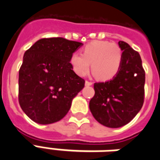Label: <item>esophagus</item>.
I'll return each mask as SVG.
<instances>
[{"instance_id": "34e87169", "label": "esophagus", "mask_w": 160, "mask_h": 160, "mask_svg": "<svg viewBox=\"0 0 160 160\" xmlns=\"http://www.w3.org/2000/svg\"><path fill=\"white\" fill-rule=\"evenodd\" d=\"M86 86H92V82H91V81H88V80H86Z\"/></svg>"}]
</instances>
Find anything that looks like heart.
Wrapping results in <instances>:
<instances>
[{"mask_svg":"<svg viewBox=\"0 0 160 160\" xmlns=\"http://www.w3.org/2000/svg\"><path fill=\"white\" fill-rule=\"evenodd\" d=\"M123 53L115 43L105 41H94L84 47L83 54L74 52L71 55L70 64L79 76L87 74L91 67L93 74L102 80L113 79L121 67Z\"/></svg>","mask_w":160,"mask_h":160,"instance_id":"b5f03b06","label":"heart"}]
</instances>
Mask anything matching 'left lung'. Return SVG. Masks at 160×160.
<instances>
[{"instance_id":"left-lung-1","label":"left lung","mask_w":160,"mask_h":160,"mask_svg":"<svg viewBox=\"0 0 160 160\" xmlns=\"http://www.w3.org/2000/svg\"><path fill=\"white\" fill-rule=\"evenodd\" d=\"M123 60L112 80L94 84L95 95L89 103L97 121L109 128L128 124L142 107L145 71L139 53L125 41H119Z\"/></svg>"}]
</instances>
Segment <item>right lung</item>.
Segmentation results:
<instances>
[{
	"label": "right lung",
	"instance_id": "add662e5",
	"mask_svg": "<svg viewBox=\"0 0 160 160\" xmlns=\"http://www.w3.org/2000/svg\"><path fill=\"white\" fill-rule=\"evenodd\" d=\"M83 44L64 38H44L23 55L18 74V101L33 121L58 122L70 109L72 100L85 86L70 64L71 55Z\"/></svg>",
	"mask_w": 160,
	"mask_h": 160
}]
</instances>
